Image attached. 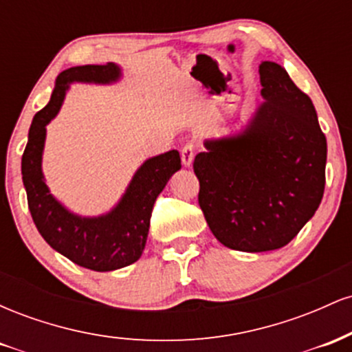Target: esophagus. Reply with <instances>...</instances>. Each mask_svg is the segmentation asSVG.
<instances>
[{
	"label": "esophagus",
	"mask_w": 352,
	"mask_h": 352,
	"mask_svg": "<svg viewBox=\"0 0 352 352\" xmlns=\"http://www.w3.org/2000/svg\"><path fill=\"white\" fill-rule=\"evenodd\" d=\"M197 153V147L193 144H187L182 147L180 151V155H182V164L185 165V167H190L193 162V157H195Z\"/></svg>",
	"instance_id": "1"
}]
</instances>
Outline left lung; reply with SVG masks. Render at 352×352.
<instances>
[{
  "label": "left lung",
  "instance_id": "obj_1",
  "mask_svg": "<svg viewBox=\"0 0 352 352\" xmlns=\"http://www.w3.org/2000/svg\"><path fill=\"white\" fill-rule=\"evenodd\" d=\"M261 96L245 129L205 140L193 162L199 205L221 245L272 252L314 215L326 184V137L313 102L280 64H260Z\"/></svg>",
  "mask_w": 352,
  "mask_h": 352
}]
</instances>
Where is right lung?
<instances>
[{"mask_svg":"<svg viewBox=\"0 0 352 352\" xmlns=\"http://www.w3.org/2000/svg\"><path fill=\"white\" fill-rule=\"evenodd\" d=\"M119 78L120 69L114 63L87 64L60 72L51 100L34 116L21 159L28 207L38 232L51 248L72 263L94 272H112L139 260L147 241L153 204L182 167L177 151L145 160L119 204L100 217L74 215L51 195L41 168L46 125L59 112L69 84L74 80L109 84Z\"/></svg>","mask_w":352,"mask_h":352,"instance_id":"1","label":"right lung"}]
</instances>
